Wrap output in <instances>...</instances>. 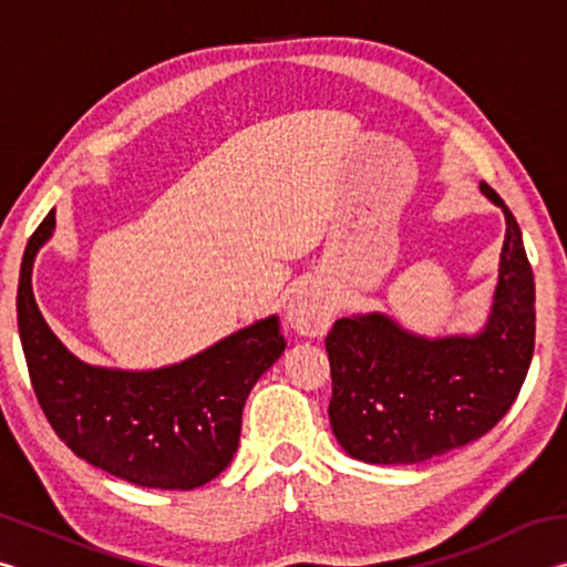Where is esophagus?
<instances>
[{
  "label": "esophagus",
  "instance_id": "esophagus-1",
  "mask_svg": "<svg viewBox=\"0 0 567 567\" xmlns=\"http://www.w3.org/2000/svg\"><path fill=\"white\" fill-rule=\"evenodd\" d=\"M332 315L334 297L320 282H307L287 305V322L295 332L307 334V338H318V334L328 332Z\"/></svg>",
  "mask_w": 567,
  "mask_h": 567
}]
</instances>
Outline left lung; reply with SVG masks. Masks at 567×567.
Wrapping results in <instances>:
<instances>
[{"instance_id": "obj_1", "label": "left lung", "mask_w": 567, "mask_h": 567, "mask_svg": "<svg viewBox=\"0 0 567 567\" xmlns=\"http://www.w3.org/2000/svg\"><path fill=\"white\" fill-rule=\"evenodd\" d=\"M503 209L501 275L477 334L425 338L382 312L352 315L324 338L330 425L344 453L372 465H412L483 437L520 392L535 348V282L515 217Z\"/></svg>"}]
</instances>
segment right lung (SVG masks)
<instances>
[{
    "mask_svg": "<svg viewBox=\"0 0 567 567\" xmlns=\"http://www.w3.org/2000/svg\"><path fill=\"white\" fill-rule=\"evenodd\" d=\"M54 209L27 243L17 290V324L34 395L76 457L127 483L192 491L237 453L249 390L285 352L270 315L213 348L157 370H114L82 362L42 318L32 267L54 233Z\"/></svg>",
    "mask_w": 567,
    "mask_h": 567,
    "instance_id": "right-lung-1",
    "label": "right lung"
}]
</instances>
